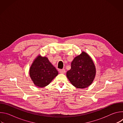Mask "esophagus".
<instances>
[{
	"label": "esophagus",
	"instance_id": "34e87169",
	"mask_svg": "<svg viewBox=\"0 0 123 123\" xmlns=\"http://www.w3.org/2000/svg\"><path fill=\"white\" fill-rule=\"evenodd\" d=\"M59 73L62 74H64L65 73V69H60L59 70Z\"/></svg>",
	"mask_w": 123,
	"mask_h": 123
}]
</instances>
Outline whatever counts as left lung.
<instances>
[{"label":"left lung","mask_w":123,"mask_h":123,"mask_svg":"<svg viewBox=\"0 0 123 123\" xmlns=\"http://www.w3.org/2000/svg\"><path fill=\"white\" fill-rule=\"evenodd\" d=\"M95 74L92 59L86 52H82L72 61L71 69L67 72V77L75 87L84 89L92 83Z\"/></svg>","instance_id":"8db88e82"}]
</instances>
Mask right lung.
<instances>
[{"label":"right lung","instance_id":"1","mask_svg":"<svg viewBox=\"0 0 123 123\" xmlns=\"http://www.w3.org/2000/svg\"><path fill=\"white\" fill-rule=\"evenodd\" d=\"M58 72L46 57L38 56L30 69V77L36 86L42 87L48 85Z\"/></svg>","mask_w":123,"mask_h":123}]
</instances>
